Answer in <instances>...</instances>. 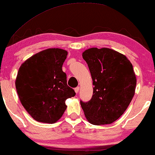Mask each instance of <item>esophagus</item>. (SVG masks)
Instances as JSON below:
<instances>
[{"label": "esophagus", "instance_id": "obj_1", "mask_svg": "<svg viewBox=\"0 0 155 155\" xmlns=\"http://www.w3.org/2000/svg\"><path fill=\"white\" fill-rule=\"evenodd\" d=\"M79 90H80V87H77L76 88H75V92L77 93H78V92H79Z\"/></svg>", "mask_w": 155, "mask_h": 155}]
</instances>
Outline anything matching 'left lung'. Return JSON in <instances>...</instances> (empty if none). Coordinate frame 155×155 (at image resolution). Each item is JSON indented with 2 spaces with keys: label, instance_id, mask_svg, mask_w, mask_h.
Wrapping results in <instances>:
<instances>
[{
  "label": "left lung",
  "instance_id": "8db88e82",
  "mask_svg": "<svg viewBox=\"0 0 155 155\" xmlns=\"http://www.w3.org/2000/svg\"><path fill=\"white\" fill-rule=\"evenodd\" d=\"M93 81V95L80 101L84 116L97 126L110 124L123 115L135 94L136 76L125 55L109 48H90L82 53Z\"/></svg>",
  "mask_w": 155,
  "mask_h": 155
}]
</instances>
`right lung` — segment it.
Masks as SVG:
<instances>
[{"label": "right lung", "instance_id": "right-lung-1", "mask_svg": "<svg viewBox=\"0 0 155 155\" xmlns=\"http://www.w3.org/2000/svg\"><path fill=\"white\" fill-rule=\"evenodd\" d=\"M67 55L61 48H47L33 55L19 68L15 80L19 99L38 122L56 123L66 109L65 100L75 95L62 70Z\"/></svg>", "mask_w": 155, "mask_h": 155}]
</instances>
